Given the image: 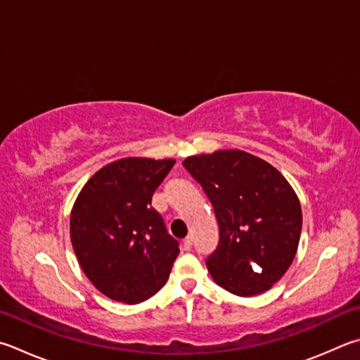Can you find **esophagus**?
<instances>
[{
  "label": "esophagus",
  "instance_id": "esophagus-1",
  "mask_svg": "<svg viewBox=\"0 0 360 360\" xmlns=\"http://www.w3.org/2000/svg\"><path fill=\"white\" fill-rule=\"evenodd\" d=\"M192 244H193L192 236H187V238L184 239V243H182V245H184V250H191V248H192Z\"/></svg>",
  "mask_w": 360,
  "mask_h": 360
}]
</instances>
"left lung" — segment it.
Wrapping results in <instances>:
<instances>
[{"mask_svg": "<svg viewBox=\"0 0 360 360\" xmlns=\"http://www.w3.org/2000/svg\"><path fill=\"white\" fill-rule=\"evenodd\" d=\"M219 224L217 248L206 258L214 282L236 296L264 292L296 255L302 212L282 174L238 149L187 158Z\"/></svg>", "mask_w": 360, "mask_h": 360, "instance_id": "left-lung-1", "label": "left lung"}]
</instances>
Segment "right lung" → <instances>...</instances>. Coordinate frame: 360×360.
I'll list each match as a JSON object with an SVG mask.
<instances>
[{"label": "right lung", "mask_w": 360, "mask_h": 360, "mask_svg": "<svg viewBox=\"0 0 360 360\" xmlns=\"http://www.w3.org/2000/svg\"><path fill=\"white\" fill-rule=\"evenodd\" d=\"M174 160L129 158L101 168L72 209L70 239L83 272L107 297L139 304L154 296L179 243L153 207V193Z\"/></svg>", "instance_id": "obj_1"}]
</instances>
